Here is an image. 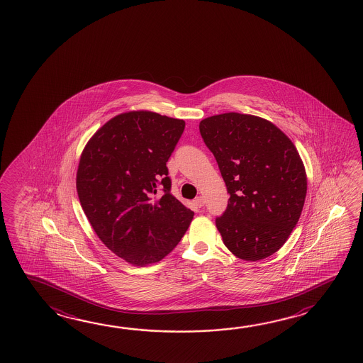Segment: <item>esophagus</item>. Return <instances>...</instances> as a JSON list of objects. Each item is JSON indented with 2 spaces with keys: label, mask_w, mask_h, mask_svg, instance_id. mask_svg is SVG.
I'll use <instances>...</instances> for the list:
<instances>
[{
  "label": "esophagus",
  "mask_w": 363,
  "mask_h": 363,
  "mask_svg": "<svg viewBox=\"0 0 363 363\" xmlns=\"http://www.w3.org/2000/svg\"><path fill=\"white\" fill-rule=\"evenodd\" d=\"M194 205L197 206V207L205 206V199H203V197L196 198V199H194Z\"/></svg>",
  "instance_id": "esophagus-1"
}]
</instances>
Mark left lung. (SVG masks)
I'll return each mask as SVG.
<instances>
[{
	"label": "left lung",
	"instance_id": "8db88e82",
	"mask_svg": "<svg viewBox=\"0 0 363 363\" xmlns=\"http://www.w3.org/2000/svg\"><path fill=\"white\" fill-rule=\"evenodd\" d=\"M199 132L230 194L216 218L226 248L244 261L274 255L297 225L307 193L296 145L269 120L239 112L203 119Z\"/></svg>",
	"mask_w": 363,
	"mask_h": 363
}]
</instances>
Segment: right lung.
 I'll list each match as a JSON object with an SVG mask.
<instances>
[{"instance_id": "add662e5", "label": "right lung", "mask_w": 363, "mask_h": 363, "mask_svg": "<svg viewBox=\"0 0 363 363\" xmlns=\"http://www.w3.org/2000/svg\"><path fill=\"white\" fill-rule=\"evenodd\" d=\"M185 121L138 110L108 120L80 155L77 191L93 230L133 266L156 264L188 230L194 212L170 193L166 162Z\"/></svg>"}]
</instances>
